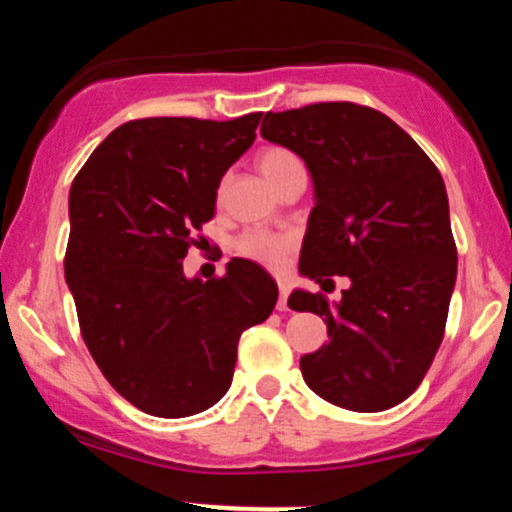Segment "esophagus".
<instances>
[{"label": "esophagus", "mask_w": 512, "mask_h": 512, "mask_svg": "<svg viewBox=\"0 0 512 512\" xmlns=\"http://www.w3.org/2000/svg\"><path fill=\"white\" fill-rule=\"evenodd\" d=\"M289 293H291V286H289V281H281L279 279V303H276V310H286L289 308Z\"/></svg>", "instance_id": "1"}]
</instances>
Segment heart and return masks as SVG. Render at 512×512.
I'll return each mask as SVG.
<instances>
[{
	"label": "heart",
	"instance_id": "obj_1",
	"mask_svg": "<svg viewBox=\"0 0 512 512\" xmlns=\"http://www.w3.org/2000/svg\"><path fill=\"white\" fill-rule=\"evenodd\" d=\"M257 166H260L262 175L267 178L269 185H274L276 190H281L286 180L291 175L301 173L303 163L293 151L284 149V146H269L257 156ZM293 250V238L289 233H276V231H264V228H252L245 231L243 236L236 240V252L238 255L248 257L267 267H284L286 257Z\"/></svg>",
	"mask_w": 512,
	"mask_h": 512
}]
</instances>
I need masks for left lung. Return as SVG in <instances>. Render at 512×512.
I'll return each instance as SVG.
<instances>
[{
    "instance_id": "left-lung-1",
    "label": "left lung",
    "mask_w": 512,
    "mask_h": 512,
    "mask_svg": "<svg viewBox=\"0 0 512 512\" xmlns=\"http://www.w3.org/2000/svg\"><path fill=\"white\" fill-rule=\"evenodd\" d=\"M267 142L305 161L315 207L301 248L303 276L342 301L293 291L289 305L325 317L330 344L301 358L315 395L351 411H383L424 380L457 276L445 182L397 122L356 103L267 113Z\"/></svg>"
}]
</instances>
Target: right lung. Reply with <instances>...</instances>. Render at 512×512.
Segmentation results:
<instances>
[{"instance_id":"right-lung-1","label":"right lung","mask_w":512,"mask_h":512,"mask_svg":"<svg viewBox=\"0 0 512 512\" xmlns=\"http://www.w3.org/2000/svg\"><path fill=\"white\" fill-rule=\"evenodd\" d=\"M260 120L125 122L69 190L64 276L81 337L105 380L151 416L214 407L231 387L240 334L279 298L272 276L240 257L209 281L182 272L223 173L255 142Z\"/></svg>"}]
</instances>
